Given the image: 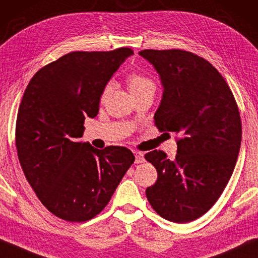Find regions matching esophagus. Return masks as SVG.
Returning <instances> with one entry per match:
<instances>
[{
	"label": "esophagus",
	"mask_w": 258,
	"mask_h": 258,
	"mask_svg": "<svg viewBox=\"0 0 258 258\" xmlns=\"http://www.w3.org/2000/svg\"><path fill=\"white\" fill-rule=\"evenodd\" d=\"M134 156H136V163H142L145 161L144 159V153L139 151H133Z\"/></svg>",
	"instance_id": "34e87169"
}]
</instances>
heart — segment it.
<instances>
[{
	"label": "heart",
	"mask_w": 258,
	"mask_h": 258,
	"mask_svg": "<svg viewBox=\"0 0 258 258\" xmlns=\"http://www.w3.org/2000/svg\"><path fill=\"white\" fill-rule=\"evenodd\" d=\"M127 83L132 95L138 94V92H142L145 90H155V83L153 82V80L151 78H148L147 75L142 74V73H131L127 78ZM111 89H112V84H106L105 88L102 91V101H105L107 98V96H109L111 92Z\"/></svg>",
	"instance_id": "1"
}]
</instances>
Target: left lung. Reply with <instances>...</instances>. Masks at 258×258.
Returning a JSON list of instances; mask_svg holds the SVG:
<instances>
[{
  "label": "left lung",
  "instance_id": "1",
  "mask_svg": "<svg viewBox=\"0 0 258 258\" xmlns=\"http://www.w3.org/2000/svg\"><path fill=\"white\" fill-rule=\"evenodd\" d=\"M163 87L154 120L161 132L179 134L174 161L162 151L145 159L157 180L146 189L149 204L169 221H194L225 190L239 155L242 126L235 98L209 61L182 49H144Z\"/></svg>",
  "mask_w": 258,
  "mask_h": 258
}]
</instances>
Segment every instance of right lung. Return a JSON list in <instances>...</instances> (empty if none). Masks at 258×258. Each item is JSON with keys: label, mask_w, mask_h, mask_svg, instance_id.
I'll list each match as a JSON object with an SVG mask.
<instances>
[{"label": "right lung", "mask_w": 258, "mask_h": 258, "mask_svg": "<svg viewBox=\"0 0 258 258\" xmlns=\"http://www.w3.org/2000/svg\"><path fill=\"white\" fill-rule=\"evenodd\" d=\"M127 47L71 52L39 69L26 87L16 121L19 163L49 212L71 222L101 213L134 162L130 149L82 142L84 119L95 118L102 91Z\"/></svg>", "instance_id": "obj_1"}]
</instances>
